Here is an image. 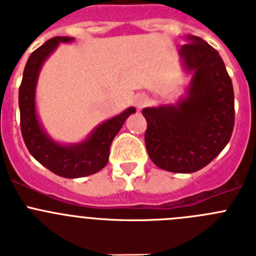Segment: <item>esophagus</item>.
<instances>
[{
  "label": "esophagus",
  "mask_w": 256,
  "mask_h": 256,
  "mask_svg": "<svg viewBox=\"0 0 256 256\" xmlns=\"http://www.w3.org/2000/svg\"><path fill=\"white\" fill-rule=\"evenodd\" d=\"M148 97L146 96L144 94H138V96L136 97L134 105H136V108H140V110H141L142 108H144V106L148 105Z\"/></svg>",
  "instance_id": "obj_1"
}]
</instances>
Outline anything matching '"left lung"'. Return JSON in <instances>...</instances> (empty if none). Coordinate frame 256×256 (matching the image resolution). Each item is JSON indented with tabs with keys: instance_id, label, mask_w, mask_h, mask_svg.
<instances>
[{
	"instance_id": "1",
	"label": "left lung",
	"mask_w": 256,
	"mask_h": 256,
	"mask_svg": "<svg viewBox=\"0 0 256 256\" xmlns=\"http://www.w3.org/2000/svg\"><path fill=\"white\" fill-rule=\"evenodd\" d=\"M180 56L191 74L177 104L144 108V144L154 164L173 173L206 166L230 141L234 126L232 80L218 51L202 38L186 37Z\"/></svg>"
}]
</instances>
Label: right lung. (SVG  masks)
<instances>
[{
    "mask_svg": "<svg viewBox=\"0 0 256 256\" xmlns=\"http://www.w3.org/2000/svg\"><path fill=\"white\" fill-rule=\"evenodd\" d=\"M73 37H54L29 56L19 88V108L22 134L29 152L52 173L64 178H80L100 172L108 164L110 144L124 122L134 114L133 106L116 116L102 122L87 138L78 144H60L46 132L38 119L36 90L44 61L58 44L73 42Z\"/></svg>",
    "mask_w": 256,
    "mask_h": 256,
    "instance_id": "1",
    "label": "right lung"
}]
</instances>
